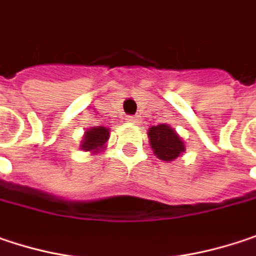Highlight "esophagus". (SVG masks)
Here are the masks:
<instances>
[{
	"label": "esophagus",
	"mask_w": 256,
	"mask_h": 256,
	"mask_svg": "<svg viewBox=\"0 0 256 256\" xmlns=\"http://www.w3.org/2000/svg\"><path fill=\"white\" fill-rule=\"evenodd\" d=\"M126 120L131 122V124H140V122H141V118H140V116H128Z\"/></svg>",
	"instance_id": "34e87169"
}]
</instances>
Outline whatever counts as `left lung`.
<instances>
[{"label": "left lung", "instance_id": "left-lung-1", "mask_svg": "<svg viewBox=\"0 0 256 256\" xmlns=\"http://www.w3.org/2000/svg\"><path fill=\"white\" fill-rule=\"evenodd\" d=\"M147 136L154 156L163 162H174L185 153L184 140L168 124L153 125L148 128Z\"/></svg>", "mask_w": 256, "mask_h": 256}]
</instances>
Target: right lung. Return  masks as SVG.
<instances>
[{
  "label": "right lung",
  "instance_id": "obj_1",
  "mask_svg": "<svg viewBox=\"0 0 256 256\" xmlns=\"http://www.w3.org/2000/svg\"><path fill=\"white\" fill-rule=\"evenodd\" d=\"M110 130L106 126H92L86 130L84 136L82 138L80 148L82 152H88L93 156L102 153L106 148V142L109 140Z\"/></svg>",
  "mask_w": 256,
  "mask_h": 256
}]
</instances>
